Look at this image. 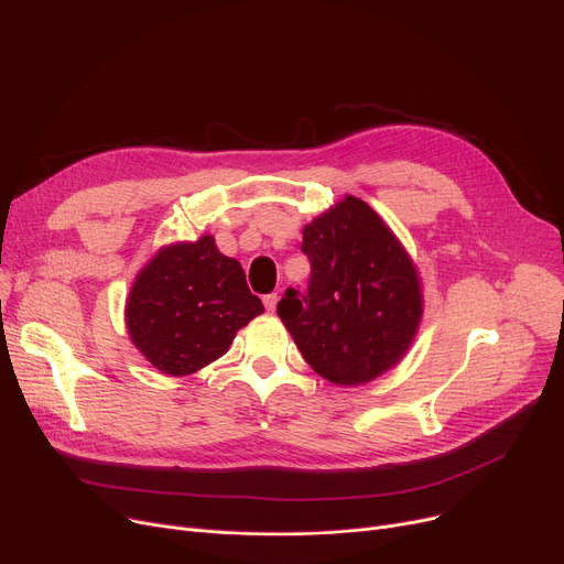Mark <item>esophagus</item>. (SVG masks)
<instances>
[{
  "mask_svg": "<svg viewBox=\"0 0 564 564\" xmlns=\"http://www.w3.org/2000/svg\"><path fill=\"white\" fill-rule=\"evenodd\" d=\"M262 304H264V308L267 311H276V304H279V294L276 292H272V294H264V297H262Z\"/></svg>",
  "mask_w": 564,
  "mask_h": 564,
  "instance_id": "34e87169",
  "label": "esophagus"
}]
</instances>
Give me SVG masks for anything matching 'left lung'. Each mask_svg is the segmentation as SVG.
Segmentation results:
<instances>
[{"label":"left lung","mask_w":564,"mask_h":564,"mask_svg":"<svg viewBox=\"0 0 564 564\" xmlns=\"http://www.w3.org/2000/svg\"><path fill=\"white\" fill-rule=\"evenodd\" d=\"M306 294L288 288L276 306L306 364L340 387L393 368L419 332V272L368 203L345 196L304 228Z\"/></svg>","instance_id":"1"}]
</instances>
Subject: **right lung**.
I'll return each instance as SVG.
<instances>
[{"instance_id":"obj_1","label":"right lung","mask_w":564,"mask_h":564,"mask_svg":"<svg viewBox=\"0 0 564 564\" xmlns=\"http://www.w3.org/2000/svg\"><path fill=\"white\" fill-rule=\"evenodd\" d=\"M242 264L219 253L215 237L177 242L137 274L126 304L128 334L160 372L183 377L217 361L237 329L260 315Z\"/></svg>"}]
</instances>
